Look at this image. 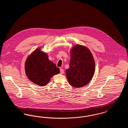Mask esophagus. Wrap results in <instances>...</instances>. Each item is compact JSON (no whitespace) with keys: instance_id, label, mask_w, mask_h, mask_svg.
Wrapping results in <instances>:
<instances>
[{"instance_id":"obj_1","label":"esophagus","mask_w":128,"mask_h":128,"mask_svg":"<svg viewBox=\"0 0 128 128\" xmlns=\"http://www.w3.org/2000/svg\"><path fill=\"white\" fill-rule=\"evenodd\" d=\"M64 70L62 69V68H60V74H63L64 73Z\"/></svg>"}]
</instances>
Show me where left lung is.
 I'll use <instances>...</instances> for the list:
<instances>
[{
  "label": "left lung",
  "mask_w": 128,
  "mask_h": 128,
  "mask_svg": "<svg viewBox=\"0 0 128 128\" xmlns=\"http://www.w3.org/2000/svg\"><path fill=\"white\" fill-rule=\"evenodd\" d=\"M69 66L66 70L67 79L70 85L76 88L89 83L95 70V63L91 52L79 44L72 49Z\"/></svg>",
  "instance_id": "left-lung-1"
}]
</instances>
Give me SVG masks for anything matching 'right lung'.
Segmentation results:
<instances>
[{
    "label": "right lung",
    "mask_w": 128,
    "mask_h": 128,
    "mask_svg": "<svg viewBox=\"0 0 128 128\" xmlns=\"http://www.w3.org/2000/svg\"><path fill=\"white\" fill-rule=\"evenodd\" d=\"M25 70L28 79L37 85H46L54 75L60 72L56 64L49 60L48 55L37 48L26 60Z\"/></svg>",
    "instance_id": "add662e5"
}]
</instances>
